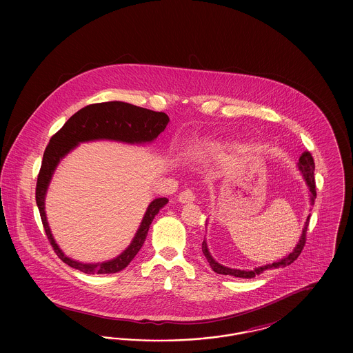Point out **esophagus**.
I'll list each match as a JSON object with an SVG mask.
<instances>
[{
	"mask_svg": "<svg viewBox=\"0 0 353 353\" xmlns=\"http://www.w3.org/2000/svg\"><path fill=\"white\" fill-rule=\"evenodd\" d=\"M194 193L190 189H185L179 194V201L186 203V202L194 201Z\"/></svg>",
	"mask_w": 353,
	"mask_h": 353,
	"instance_id": "1",
	"label": "esophagus"
}]
</instances>
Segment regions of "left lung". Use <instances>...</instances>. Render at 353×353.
Here are the masks:
<instances>
[{
    "instance_id": "1",
    "label": "left lung",
    "mask_w": 353,
    "mask_h": 353,
    "mask_svg": "<svg viewBox=\"0 0 353 353\" xmlns=\"http://www.w3.org/2000/svg\"><path fill=\"white\" fill-rule=\"evenodd\" d=\"M298 168L302 170L303 177L305 180V184L308 185V189H310V196H311V205H314V201L316 199V185H315V176H314V172H315V163H314V159H312V154L310 152H303L301 159H299V163H298ZM308 222H310V216L307 217V221L304 223V228H303L302 235H301V239L298 242V245L295 246V249L292 250V252H290L287 256L274 262V263H270L266 266H261V268H256L254 270H236L230 269V268H225L222 265H219V262H216L213 259V256L210 255V252L208 250V246H206V242L203 241L202 242V252L205 255V258L208 259L209 265L212 270L217 274H222V275H232V276H236V278H254L255 275H259L262 274L263 271L271 269H279V268H285V266H290L291 263H294L298 256L301 255L303 248L305 245V234H307V228H308Z\"/></svg>"
}]
</instances>
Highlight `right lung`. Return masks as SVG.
Returning a JSON list of instances; mask_svg holds the SVG:
<instances>
[{
  "instance_id": "right-lung-1",
  "label": "right lung",
  "mask_w": 353,
  "mask_h": 353,
  "mask_svg": "<svg viewBox=\"0 0 353 353\" xmlns=\"http://www.w3.org/2000/svg\"><path fill=\"white\" fill-rule=\"evenodd\" d=\"M168 121V115L164 112H156L124 101H105L90 104L79 110L68 119L57 134L51 136L50 143L43 153L42 165L37 179L35 201L54 252L70 268L79 270L84 274H114L125 269L141 249L152 221L159 210L168 202V199H156L150 203L131 245L115 259L95 265L72 261L55 243L45 213V196L52 173L59 161L68 152L83 141L105 139L130 144L151 143L165 130Z\"/></svg>"
}]
</instances>
